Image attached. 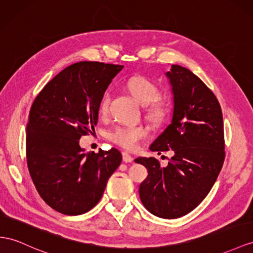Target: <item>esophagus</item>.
Listing matches in <instances>:
<instances>
[{
	"instance_id": "esophagus-1",
	"label": "esophagus",
	"mask_w": 253,
	"mask_h": 253,
	"mask_svg": "<svg viewBox=\"0 0 253 253\" xmlns=\"http://www.w3.org/2000/svg\"><path fill=\"white\" fill-rule=\"evenodd\" d=\"M123 161H124V163H126V164H128V163H132L133 161V158L130 156V155H129L128 153H126V152H123Z\"/></svg>"
}]
</instances>
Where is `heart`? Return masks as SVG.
Returning a JSON list of instances; mask_svg holds the SVG:
<instances>
[{
    "label": "heart",
    "mask_w": 253,
    "mask_h": 253,
    "mask_svg": "<svg viewBox=\"0 0 253 253\" xmlns=\"http://www.w3.org/2000/svg\"><path fill=\"white\" fill-rule=\"evenodd\" d=\"M127 87L134 98L142 106L146 107L147 114L152 120L158 121L164 118L166 107L163 102L157 100L160 92L156 84L148 80L147 78L135 76L127 81ZM110 99H111V93L107 90L99 103L101 114L107 113ZM146 135L147 129L142 125H120L110 130L109 139L126 150L133 151L138 148L140 142L145 139Z\"/></svg>",
    "instance_id": "heart-1"
}]
</instances>
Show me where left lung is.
I'll return each mask as SVG.
<instances>
[{"instance_id": "obj_1", "label": "left lung", "mask_w": 253, "mask_h": 253, "mask_svg": "<svg viewBox=\"0 0 253 253\" xmlns=\"http://www.w3.org/2000/svg\"><path fill=\"white\" fill-rule=\"evenodd\" d=\"M166 77L172 121L150 150L174 155L167 167L154 157L134 161L148 172L139 188L142 204L155 216L175 219L196 209L216 182L224 161L223 119L216 96L189 69L172 65Z\"/></svg>"}]
</instances>
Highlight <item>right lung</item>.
Segmentation results:
<instances>
[{"instance_id": "right-lung-1", "label": "right lung", "mask_w": 253, "mask_h": 253, "mask_svg": "<svg viewBox=\"0 0 253 253\" xmlns=\"http://www.w3.org/2000/svg\"><path fill=\"white\" fill-rule=\"evenodd\" d=\"M123 68L99 62L70 65L46 84L31 107L29 171L42 200L64 215L92 210L122 163L116 148L84 153L79 140L97 125L102 96Z\"/></svg>"}]
</instances>
